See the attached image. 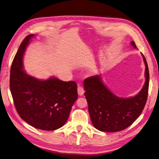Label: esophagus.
<instances>
[{"label":"esophagus","mask_w":159,"mask_h":159,"mask_svg":"<svg viewBox=\"0 0 159 159\" xmlns=\"http://www.w3.org/2000/svg\"><path fill=\"white\" fill-rule=\"evenodd\" d=\"M77 91H78V94H79V95H80V96H82V95H83L84 93V89L79 85L78 86Z\"/></svg>","instance_id":"1"}]
</instances>
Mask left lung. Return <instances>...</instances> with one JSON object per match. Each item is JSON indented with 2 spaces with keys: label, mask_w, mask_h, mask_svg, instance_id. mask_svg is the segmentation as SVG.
Here are the masks:
<instances>
[{
  "label": "left lung",
  "mask_w": 159,
  "mask_h": 159,
  "mask_svg": "<svg viewBox=\"0 0 159 159\" xmlns=\"http://www.w3.org/2000/svg\"><path fill=\"white\" fill-rule=\"evenodd\" d=\"M131 45L136 48L134 41ZM146 66V81L140 92L134 97L120 98L114 95L102 82L100 75L86 78L84 81V95L88 103L90 118L94 126L102 132H115L130 126L143 112L146 105L149 88V70Z\"/></svg>",
  "instance_id": "1"
}]
</instances>
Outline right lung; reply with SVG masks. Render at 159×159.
<instances>
[{
	"label": "right lung",
	"mask_w": 159,
	"mask_h": 159,
	"mask_svg": "<svg viewBox=\"0 0 159 159\" xmlns=\"http://www.w3.org/2000/svg\"><path fill=\"white\" fill-rule=\"evenodd\" d=\"M30 34L20 44L10 71V90L20 118L34 128L52 131L61 128L68 119L78 98L75 82L56 77L41 80L23 70V56Z\"/></svg>",
	"instance_id": "right-lung-1"
}]
</instances>
